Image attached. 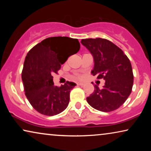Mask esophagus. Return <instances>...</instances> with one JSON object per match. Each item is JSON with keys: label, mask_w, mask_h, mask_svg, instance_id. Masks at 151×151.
<instances>
[{"label": "esophagus", "mask_w": 151, "mask_h": 151, "mask_svg": "<svg viewBox=\"0 0 151 151\" xmlns=\"http://www.w3.org/2000/svg\"><path fill=\"white\" fill-rule=\"evenodd\" d=\"M77 84H78V86H83L84 85V84L82 83V82H78Z\"/></svg>", "instance_id": "obj_1"}]
</instances>
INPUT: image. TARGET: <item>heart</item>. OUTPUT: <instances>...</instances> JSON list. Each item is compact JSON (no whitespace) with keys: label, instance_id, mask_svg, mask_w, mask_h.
<instances>
[{"label":"heart","instance_id":"heart-1","mask_svg":"<svg viewBox=\"0 0 151 151\" xmlns=\"http://www.w3.org/2000/svg\"><path fill=\"white\" fill-rule=\"evenodd\" d=\"M80 77H79V76H76V78H79Z\"/></svg>","mask_w":151,"mask_h":151}]
</instances>
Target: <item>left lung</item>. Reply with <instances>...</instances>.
Here are the masks:
<instances>
[{"label":"left lung","mask_w":151,"mask_h":151,"mask_svg":"<svg viewBox=\"0 0 151 151\" xmlns=\"http://www.w3.org/2000/svg\"><path fill=\"white\" fill-rule=\"evenodd\" d=\"M81 43L93 57V76L105 80L102 88L94 86V92L86 101L93 108L102 112L116 110L129 98L133 88L131 62L121 49L106 39H82Z\"/></svg>","instance_id":"8db88e82"}]
</instances>
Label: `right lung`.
<instances>
[{
    "label": "right lung",
    "instance_id": "add662e5",
    "mask_svg": "<svg viewBox=\"0 0 151 151\" xmlns=\"http://www.w3.org/2000/svg\"><path fill=\"white\" fill-rule=\"evenodd\" d=\"M78 39L51 37L34 46L27 54L22 80L27 98L41 114L52 116L67 109L70 91L76 83L67 81L61 86H54L53 73H57L70 55L79 51Z\"/></svg>",
    "mask_w": 151,
    "mask_h": 151
}]
</instances>
